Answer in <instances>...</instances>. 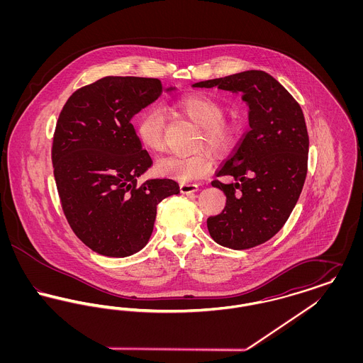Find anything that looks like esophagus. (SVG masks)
I'll return each mask as SVG.
<instances>
[{"label": "esophagus", "instance_id": "obj_1", "mask_svg": "<svg viewBox=\"0 0 363 363\" xmlns=\"http://www.w3.org/2000/svg\"><path fill=\"white\" fill-rule=\"evenodd\" d=\"M179 189L184 194H190V193H196L199 190V186L196 184H181Z\"/></svg>", "mask_w": 363, "mask_h": 363}]
</instances>
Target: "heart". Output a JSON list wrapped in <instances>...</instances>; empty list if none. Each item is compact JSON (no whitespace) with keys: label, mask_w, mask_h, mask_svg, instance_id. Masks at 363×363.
<instances>
[{"label":"heart","mask_w":363,"mask_h":363,"mask_svg":"<svg viewBox=\"0 0 363 363\" xmlns=\"http://www.w3.org/2000/svg\"><path fill=\"white\" fill-rule=\"evenodd\" d=\"M172 110L199 126L196 154L189 156H167L156 164V173L163 177L190 182L200 179L212 172L215 154L227 151L234 140V126L225 118V108L218 99L203 94L181 96L170 104ZM164 116L159 107L143 111L135 123L138 143L150 152H162L164 148Z\"/></svg>","instance_id":"b5f03b06"}]
</instances>
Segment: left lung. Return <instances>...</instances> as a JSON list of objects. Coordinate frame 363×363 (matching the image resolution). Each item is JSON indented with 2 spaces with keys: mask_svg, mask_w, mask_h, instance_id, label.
<instances>
[{
  "mask_svg": "<svg viewBox=\"0 0 363 363\" xmlns=\"http://www.w3.org/2000/svg\"><path fill=\"white\" fill-rule=\"evenodd\" d=\"M241 92L249 126L234 154L212 181L227 197L222 213L209 216L208 231L219 245L243 250L271 240L287 222L308 173L309 136L301 106L277 79L246 70L193 84Z\"/></svg>",
  "mask_w": 363,
  "mask_h": 363,
  "instance_id": "8db88e82",
  "label": "left lung"
}]
</instances>
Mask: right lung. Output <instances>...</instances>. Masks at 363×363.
<instances>
[{"label": "right lung", "mask_w": 363, "mask_h": 363, "mask_svg": "<svg viewBox=\"0 0 363 363\" xmlns=\"http://www.w3.org/2000/svg\"><path fill=\"white\" fill-rule=\"evenodd\" d=\"M162 92L157 79L107 76L74 91L60 113L52 159L61 206L77 238L102 256L141 250L157 204L179 193L169 178L138 182L152 159L130 120Z\"/></svg>", "instance_id": "obj_1"}]
</instances>
